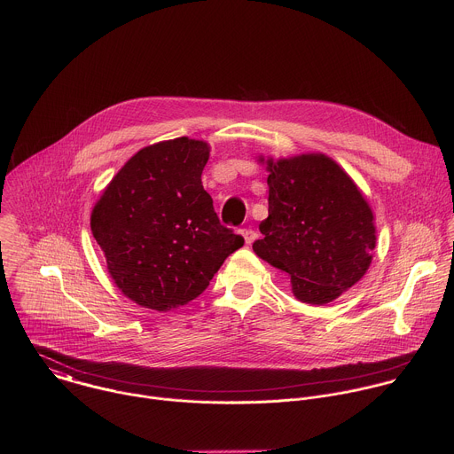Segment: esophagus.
<instances>
[{
    "mask_svg": "<svg viewBox=\"0 0 454 454\" xmlns=\"http://www.w3.org/2000/svg\"><path fill=\"white\" fill-rule=\"evenodd\" d=\"M242 237H244V242L249 246V244H253V240L256 239V233H254V230H251V228H244V230H242Z\"/></svg>",
    "mask_w": 454,
    "mask_h": 454,
    "instance_id": "obj_1",
    "label": "esophagus"
}]
</instances>
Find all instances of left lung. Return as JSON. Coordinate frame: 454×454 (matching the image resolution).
<instances>
[{
    "label": "left lung",
    "instance_id": "8db88e82",
    "mask_svg": "<svg viewBox=\"0 0 454 454\" xmlns=\"http://www.w3.org/2000/svg\"><path fill=\"white\" fill-rule=\"evenodd\" d=\"M270 215L253 251L291 277L298 300L323 305L363 278L373 214L354 181L323 154L268 160Z\"/></svg>",
    "mask_w": 454,
    "mask_h": 454
}]
</instances>
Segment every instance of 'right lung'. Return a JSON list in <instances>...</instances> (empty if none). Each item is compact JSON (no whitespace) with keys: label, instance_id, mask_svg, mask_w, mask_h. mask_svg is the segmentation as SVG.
Returning <instances> with one entry per match:
<instances>
[{"label":"right lung","instance_id":"right-lung-1","mask_svg":"<svg viewBox=\"0 0 454 454\" xmlns=\"http://www.w3.org/2000/svg\"><path fill=\"white\" fill-rule=\"evenodd\" d=\"M208 145L186 137L138 151L91 214L118 289L142 307L170 310L198 298L244 239L221 224L201 174Z\"/></svg>","mask_w":454,"mask_h":454}]
</instances>
